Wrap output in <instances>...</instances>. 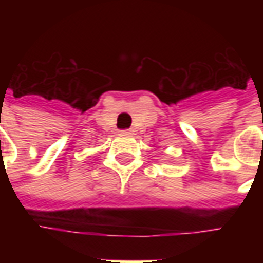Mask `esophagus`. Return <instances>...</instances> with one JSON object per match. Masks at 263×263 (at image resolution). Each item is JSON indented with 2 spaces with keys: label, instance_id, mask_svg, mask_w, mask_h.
<instances>
[{
  "label": "esophagus",
  "instance_id": "34e87169",
  "mask_svg": "<svg viewBox=\"0 0 263 263\" xmlns=\"http://www.w3.org/2000/svg\"><path fill=\"white\" fill-rule=\"evenodd\" d=\"M134 131L132 129H124V131H121V135H132Z\"/></svg>",
  "mask_w": 263,
  "mask_h": 263
}]
</instances>
